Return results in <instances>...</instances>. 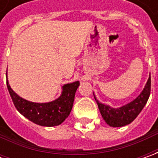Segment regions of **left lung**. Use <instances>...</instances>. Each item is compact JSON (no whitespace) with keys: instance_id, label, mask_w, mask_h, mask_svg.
Listing matches in <instances>:
<instances>
[{"instance_id":"obj_1","label":"left lung","mask_w":158,"mask_h":158,"mask_svg":"<svg viewBox=\"0 0 158 158\" xmlns=\"http://www.w3.org/2000/svg\"><path fill=\"white\" fill-rule=\"evenodd\" d=\"M150 88H151V79L149 76V80L142 93L131 103L117 109L111 108L110 106L101 104L96 99V98L95 100L97 101L102 117L107 124L113 127H123L126 125L130 124L139 115V113L142 112L143 107L145 106L149 99L150 95Z\"/></svg>"}]
</instances>
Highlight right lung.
I'll return each mask as SVG.
<instances>
[{
    "mask_svg": "<svg viewBox=\"0 0 158 158\" xmlns=\"http://www.w3.org/2000/svg\"><path fill=\"white\" fill-rule=\"evenodd\" d=\"M79 84L78 81L65 84L62 94L58 99L50 103L39 104L25 100L17 96L10 88L7 80L9 95L17 111L31 121L44 127L58 126L69 117Z\"/></svg>",
    "mask_w": 158,
    "mask_h": 158,
    "instance_id": "1",
    "label": "right lung"
}]
</instances>
